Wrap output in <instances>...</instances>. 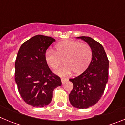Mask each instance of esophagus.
<instances>
[{
	"label": "esophagus",
	"instance_id": "1",
	"mask_svg": "<svg viewBox=\"0 0 125 125\" xmlns=\"http://www.w3.org/2000/svg\"><path fill=\"white\" fill-rule=\"evenodd\" d=\"M67 81H68V79H66V78H61V83L62 84Z\"/></svg>",
	"mask_w": 125,
	"mask_h": 125
}]
</instances>
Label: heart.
I'll return each mask as SVG.
<instances>
[{
    "mask_svg": "<svg viewBox=\"0 0 125 125\" xmlns=\"http://www.w3.org/2000/svg\"><path fill=\"white\" fill-rule=\"evenodd\" d=\"M56 49H48L45 53V60L52 69L56 68L63 59L64 64L56 71L58 76H69L74 71L79 74L86 70L91 63L93 51L89 45L74 41H65L57 44Z\"/></svg>",
    "mask_w": 125,
    "mask_h": 125,
    "instance_id": "b5f03b06",
    "label": "heart"
}]
</instances>
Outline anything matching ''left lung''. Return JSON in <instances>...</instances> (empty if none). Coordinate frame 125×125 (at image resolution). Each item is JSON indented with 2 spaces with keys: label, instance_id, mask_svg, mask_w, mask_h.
Instances as JSON below:
<instances>
[{
  "label": "left lung",
  "instance_id": "8db88e82",
  "mask_svg": "<svg viewBox=\"0 0 125 125\" xmlns=\"http://www.w3.org/2000/svg\"><path fill=\"white\" fill-rule=\"evenodd\" d=\"M84 41L91 47L93 57L86 70L69 81L73 89L69 95L73 106L86 109L95 104L102 96L108 81L109 61L101 44L90 37H76Z\"/></svg>",
  "mask_w": 125,
  "mask_h": 125
}]
</instances>
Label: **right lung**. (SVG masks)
Returning <instances> with one entry per match:
<instances>
[{"label": "right lung", "instance_id": "add662e5", "mask_svg": "<svg viewBox=\"0 0 125 125\" xmlns=\"http://www.w3.org/2000/svg\"><path fill=\"white\" fill-rule=\"evenodd\" d=\"M54 39L36 35L23 43L15 62V81L24 101L35 108L47 106L54 89L61 85L59 76L53 74L45 60L47 48Z\"/></svg>", "mask_w": 125, "mask_h": 125}]
</instances>
